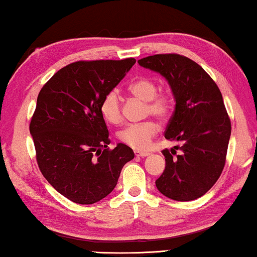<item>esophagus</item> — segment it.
Wrapping results in <instances>:
<instances>
[{
  "label": "esophagus",
  "mask_w": 257,
  "mask_h": 257,
  "mask_svg": "<svg viewBox=\"0 0 257 257\" xmlns=\"http://www.w3.org/2000/svg\"><path fill=\"white\" fill-rule=\"evenodd\" d=\"M135 155L136 156H141V158H145V156H149L150 155V153H147V152H138V151H136L135 152Z\"/></svg>",
  "instance_id": "1"
}]
</instances>
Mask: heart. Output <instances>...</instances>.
Instances as JSON below:
<instances>
[{
  "label": "heart",
  "mask_w": 257,
  "mask_h": 257,
  "mask_svg": "<svg viewBox=\"0 0 257 257\" xmlns=\"http://www.w3.org/2000/svg\"><path fill=\"white\" fill-rule=\"evenodd\" d=\"M130 93L147 102V113L161 120H165L172 110V96L168 92L158 93V84L151 78H139L129 86ZM99 110L103 118L110 123H118L122 119L119 92L111 89L102 98ZM159 132L154 121L147 120L141 123H132L119 132V139L132 149L144 151Z\"/></svg>",
  "instance_id": "1"
}]
</instances>
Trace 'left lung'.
<instances>
[{
    "instance_id": "obj_1",
    "label": "left lung",
    "mask_w": 257,
    "mask_h": 257,
    "mask_svg": "<svg viewBox=\"0 0 257 257\" xmlns=\"http://www.w3.org/2000/svg\"><path fill=\"white\" fill-rule=\"evenodd\" d=\"M138 63L162 75L176 101L164 136L178 143L181 153L162 151L165 169L156 188L175 201H194L212 188L225 164L231 122L222 94L207 72L184 55L155 54Z\"/></svg>"
}]
</instances>
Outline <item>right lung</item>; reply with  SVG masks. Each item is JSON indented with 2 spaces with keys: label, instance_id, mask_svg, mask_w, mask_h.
<instances>
[{
  "label": "right lung",
  "instance_id": "obj_1",
  "mask_svg": "<svg viewBox=\"0 0 257 257\" xmlns=\"http://www.w3.org/2000/svg\"><path fill=\"white\" fill-rule=\"evenodd\" d=\"M136 60L77 61L43 86L30 121L36 160L53 188L73 203L94 204L114 189L134 151L110 150L99 110L102 98L123 79Z\"/></svg>",
  "mask_w": 257,
  "mask_h": 257
}]
</instances>
